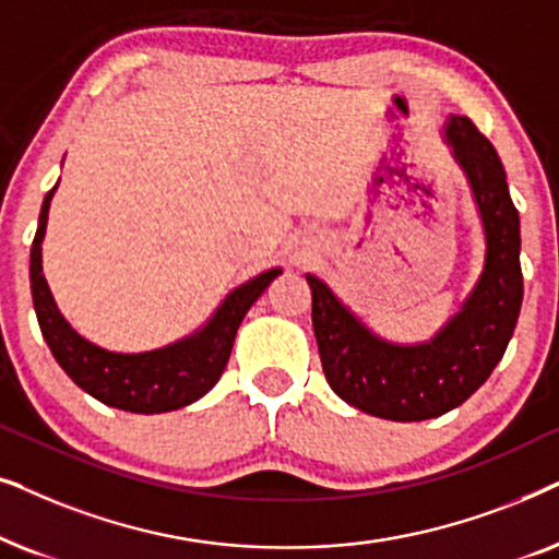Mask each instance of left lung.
Wrapping results in <instances>:
<instances>
[{
  "label": "left lung",
  "instance_id": "obj_1",
  "mask_svg": "<svg viewBox=\"0 0 559 559\" xmlns=\"http://www.w3.org/2000/svg\"><path fill=\"white\" fill-rule=\"evenodd\" d=\"M448 138L471 178L488 252L473 296L435 340L399 347L373 337L322 281L307 275L326 383L349 406L391 421L435 419L471 399L503 357L522 311V235L501 160L471 117H452Z\"/></svg>",
  "mask_w": 559,
  "mask_h": 559
}]
</instances>
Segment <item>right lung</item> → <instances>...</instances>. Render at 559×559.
<instances>
[{
	"label": "right lung",
	"instance_id": "obj_1",
	"mask_svg": "<svg viewBox=\"0 0 559 559\" xmlns=\"http://www.w3.org/2000/svg\"><path fill=\"white\" fill-rule=\"evenodd\" d=\"M56 186L43 199L37 233L29 248V288L33 307L50 353L73 383L102 404L132 414H163L189 406L214 389L225 370L242 317L278 275V267L235 288L197 337L140 355H119L92 345L66 324L48 292L40 265V242L46 235L48 206Z\"/></svg>",
	"mask_w": 559,
	"mask_h": 559
}]
</instances>
